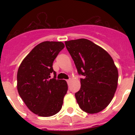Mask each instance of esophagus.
I'll return each mask as SVG.
<instances>
[{
	"label": "esophagus",
	"instance_id": "obj_1",
	"mask_svg": "<svg viewBox=\"0 0 135 135\" xmlns=\"http://www.w3.org/2000/svg\"><path fill=\"white\" fill-rule=\"evenodd\" d=\"M67 83H68V84H70V81H71V79H70V78H69L68 80H67Z\"/></svg>",
	"mask_w": 135,
	"mask_h": 135
}]
</instances>
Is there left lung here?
Returning a JSON list of instances; mask_svg holds the SVG:
<instances>
[{"label":"left lung","mask_w":135,"mask_h":135,"mask_svg":"<svg viewBox=\"0 0 135 135\" xmlns=\"http://www.w3.org/2000/svg\"><path fill=\"white\" fill-rule=\"evenodd\" d=\"M80 78L81 86L75 93L84 112L95 114L109 104L116 90L118 72L112 57L103 49L85 38L65 42Z\"/></svg>","instance_id":"obj_1"}]
</instances>
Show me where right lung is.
I'll return each mask as SVG.
<instances>
[{
    "label": "right lung",
    "mask_w": 135,
    "mask_h": 135,
    "mask_svg": "<svg viewBox=\"0 0 135 135\" xmlns=\"http://www.w3.org/2000/svg\"><path fill=\"white\" fill-rule=\"evenodd\" d=\"M61 42L45 41L27 55L17 71V90L28 109L42 117L53 115L61 110L68 84L56 79L53 64L64 48ZM54 77L50 79V75Z\"/></svg>",
    "instance_id": "obj_1"
}]
</instances>
